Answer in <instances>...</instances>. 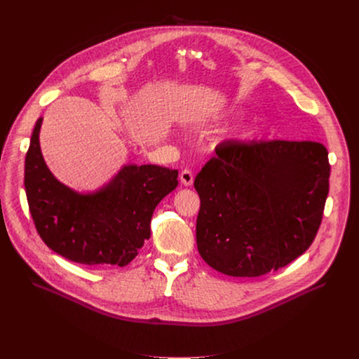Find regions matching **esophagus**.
<instances>
[{
  "mask_svg": "<svg viewBox=\"0 0 359 359\" xmlns=\"http://www.w3.org/2000/svg\"><path fill=\"white\" fill-rule=\"evenodd\" d=\"M193 180H194L193 173H191L189 169H184V170L180 173V182H182V184H184V186H191V184H193Z\"/></svg>",
  "mask_w": 359,
  "mask_h": 359,
  "instance_id": "1",
  "label": "esophagus"
}]
</instances>
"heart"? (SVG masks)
Returning <instances> with one entry per match:
<instances>
[{
	"label": "heart",
	"mask_w": 359,
	"mask_h": 359,
	"mask_svg": "<svg viewBox=\"0 0 359 359\" xmlns=\"http://www.w3.org/2000/svg\"><path fill=\"white\" fill-rule=\"evenodd\" d=\"M237 114H238L237 109H229L227 112H220V114L212 115V119H213V121H222V119L226 118V116H234V115H237Z\"/></svg>",
	"instance_id": "obj_1"
}]
</instances>
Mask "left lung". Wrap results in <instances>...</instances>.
I'll list each match as a JSON object with an SVG mask.
<instances>
[{"label":"left lung","mask_w":359,"mask_h":359,"mask_svg":"<svg viewBox=\"0 0 359 359\" xmlns=\"http://www.w3.org/2000/svg\"><path fill=\"white\" fill-rule=\"evenodd\" d=\"M196 176V241L201 259L231 277H260L306 251L330 190L325 146L237 142L216 147Z\"/></svg>","instance_id":"1"}]
</instances>
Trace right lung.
<instances>
[{
	"mask_svg": "<svg viewBox=\"0 0 359 359\" xmlns=\"http://www.w3.org/2000/svg\"><path fill=\"white\" fill-rule=\"evenodd\" d=\"M42 118L25 158V193L36 231L62 257L97 269L128 266L150 237V219L177 187V170L125 165L100 189L79 193L48 169L41 146Z\"/></svg>",
	"mask_w": 359,
	"mask_h": 359,
	"instance_id": "add662e5",
	"label": "right lung"
}]
</instances>
